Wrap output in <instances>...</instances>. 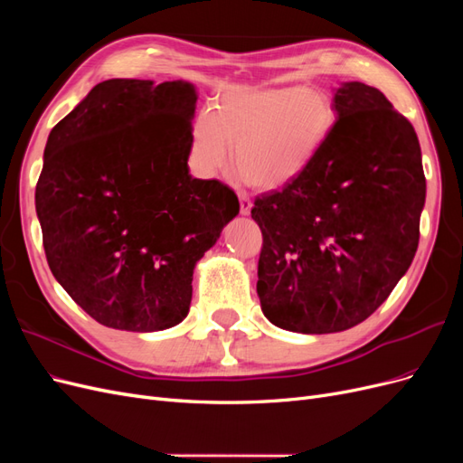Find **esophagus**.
<instances>
[{
  "label": "esophagus",
  "mask_w": 463,
  "mask_h": 463,
  "mask_svg": "<svg viewBox=\"0 0 463 463\" xmlns=\"http://www.w3.org/2000/svg\"><path fill=\"white\" fill-rule=\"evenodd\" d=\"M250 208H253V201L249 199V194L245 191H240V213L247 216L250 213Z\"/></svg>",
  "instance_id": "esophagus-1"
}]
</instances>
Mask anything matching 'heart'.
Listing matches in <instances>:
<instances>
[{
	"label": "heart",
	"mask_w": 463,
	"mask_h": 463,
	"mask_svg": "<svg viewBox=\"0 0 463 463\" xmlns=\"http://www.w3.org/2000/svg\"><path fill=\"white\" fill-rule=\"evenodd\" d=\"M335 104L317 87L232 89L220 94L213 111L191 125V164L214 177L230 164L247 184L276 189L291 184L328 143Z\"/></svg>",
	"instance_id": "1"
}]
</instances>
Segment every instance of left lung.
<instances>
[{"instance_id":"1","label":"left lung","mask_w":463,"mask_h":463,"mask_svg":"<svg viewBox=\"0 0 463 463\" xmlns=\"http://www.w3.org/2000/svg\"><path fill=\"white\" fill-rule=\"evenodd\" d=\"M338 121L307 170L255 199L257 293L272 325L352 328L381 307L419 245L425 174L413 125L363 82L334 94Z\"/></svg>"}]
</instances>
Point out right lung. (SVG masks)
<instances>
[{
  "label": "right lung",
  "instance_id": "1",
  "mask_svg": "<svg viewBox=\"0 0 463 463\" xmlns=\"http://www.w3.org/2000/svg\"><path fill=\"white\" fill-rule=\"evenodd\" d=\"M191 82L109 79L52 129L36 184L50 270L104 326L154 332L189 313L194 264L240 213L189 174Z\"/></svg>",
  "mask_w": 463,
  "mask_h": 463
}]
</instances>
